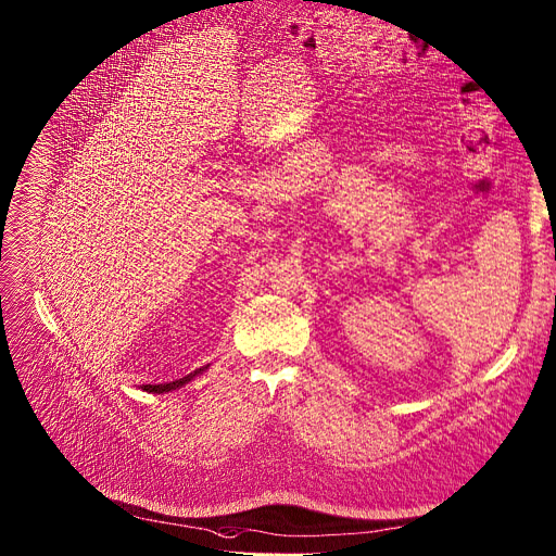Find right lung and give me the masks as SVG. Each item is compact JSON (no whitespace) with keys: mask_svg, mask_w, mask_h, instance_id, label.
Wrapping results in <instances>:
<instances>
[{"mask_svg":"<svg viewBox=\"0 0 556 556\" xmlns=\"http://www.w3.org/2000/svg\"><path fill=\"white\" fill-rule=\"evenodd\" d=\"M207 366H203V368H199V371H194V374H190V376H185V378H180V380H174V382H167V384H142V391H150V393H165V391H172V389H178V387H182V384H188L190 380H194L199 374H203Z\"/></svg>","mask_w":556,"mask_h":556,"instance_id":"right-lung-1","label":"right lung"}]
</instances>
